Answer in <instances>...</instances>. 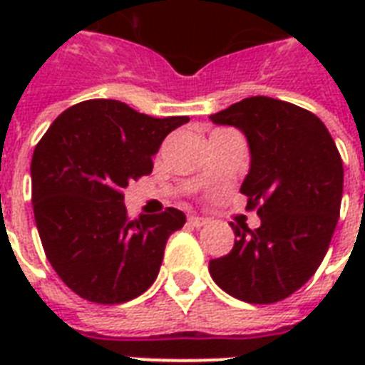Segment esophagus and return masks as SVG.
I'll use <instances>...</instances> for the list:
<instances>
[{
  "label": "esophagus",
  "mask_w": 365,
  "mask_h": 365,
  "mask_svg": "<svg viewBox=\"0 0 365 365\" xmlns=\"http://www.w3.org/2000/svg\"><path fill=\"white\" fill-rule=\"evenodd\" d=\"M187 223L191 225V227H202V225L206 223V220L205 217H199V216H189Z\"/></svg>",
  "instance_id": "34e87169"
}]
</instances>
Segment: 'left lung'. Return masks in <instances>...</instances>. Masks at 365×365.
Masks as SVG:
<instances>
[{"instance_id": "8db88e82", "label": "left lung", "mask_w": 365, "mask_h": 365, "mask_svg": "<svg viewBox=\"0 0 365 365\" xmlns=\"http://www.w3.org/2000/svg\"><path fill=\"white\" fill-rule=\"evenodd\" d=\"M237 126L250 145L240 193L261 225H235V246L212 259L214 282L237 299L271 305L317 272L339 220L343 160L314 113L269 96H250L210 115Z\"/></svg>"}]
</instances>
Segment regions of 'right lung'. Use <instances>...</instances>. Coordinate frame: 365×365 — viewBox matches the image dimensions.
I'll use <instances>...</instances> for the list:
<instances>
[{"label":"right lung","instance_id":"obj_1","mask_svg":"<svg viewBox=\"0 0 365 365\" xmlns=\"http://www.w3.org/2000/svg\"><path fill=\"white\" fill-rule=\"evenodd\" d=\"M187 115L159 117L119 100H85L60 113L31 157V205L43 250L79 297L117 305L159 274L166 240L185 214L166 208L128 220L123 189L153 170V157Z\"/></svg>","mask_w":365,"mask_h":365}]
</instances>
